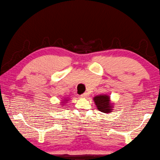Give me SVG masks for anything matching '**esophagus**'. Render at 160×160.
<instances>
[{"mask_svg": "<svg viewBox=\"0 0 160 160\" xmlns=\"http://www.w3.org/2000/svg\"><path fill=\"white\" fill-rule=\"evenodd\" d=\"M88 96V93L87 92H85V93H83V94H82V96L83 98H86Z\"/></svg>", "mask_w": 160, "mask_h": 160, "instance_id": "34e87169", "label": "esophagus"}]
</instances>
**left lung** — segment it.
Masks as SVG:
<instances>
[{"instance_id":"1","label":"left lung","mask_w":160,"mask_h":160,"mask_svg":"<svg viewBox=\"0 0 160 160\" xmlns=\"http://www.w3.org/2000/svg\"><path fill=\"white\" fill-rule=\"evenodd\" d=\"M94 102L97 106L98 111H100L105 113L112 112V106L110 103V98L108 96L100 95L94 97Z\"/></svg>"}]
</instances>
